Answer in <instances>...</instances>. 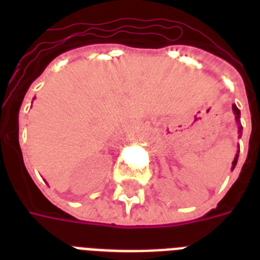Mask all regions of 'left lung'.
I'll list each match as a JSON object with an SVG mask.
<instances>
[{
  "instance_id": "left-lung-1",
  "label": "left lung",
  "mask_w": 260,
  "mask_h": 260,
  "mask_svg": "<svg viewBox=\"0 0 260 260\" xmlns=\"http://www.w3.org/2000/svg\"><path fill=\"white\" fill-rule=\"evenodd\" d=\"M232 110H234L236 122L239 124V136H240V135H242V129H243L242 124H240V110L238 109V106L236 105H232ZM238 158H239V154H236V156H235V159H234V162H232V170H234L235 166H236V163H238Z\"/></svg>"
}]
</instances>
